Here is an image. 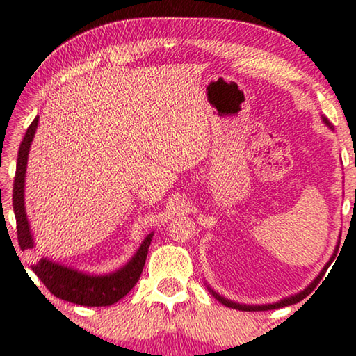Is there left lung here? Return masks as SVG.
<instances>
[{
  "label": "left lung",
  "instance_id": "left-lung-1",
  "mask_svg": "<svg viewBox=\"0 0 356 356\" xmlns=\"http://www.w3.org/2000/svg\"><path fill=\"white\" fill-rule=\"evenodd\" d=\"M322 120H323V124L327 125V127H330L331 130H334L333 129V125H331V122L330 120L325 118V116H322ZM339 243H341V237H339V240H337V245H336V248H334V251H333V256L330 257V261L323 265V268L321 270V273H318L314 280H312V282L311 284L308 286V287H305L303 291H300L298 293H293V295H291V297H286V298H282V300H280V301H275V303H267V305H245V303H237V301H232V300H227L226 297H222V295H220L218 292H215L212 287H210L207 282H206V287H207V291L213 295V297L220 301L221 305H225V306H227V308H232V309H238V311H268V309H278V308H284V306H291V305H293V303H298L300 300H303L306 295H308L312 289H314L316 286H317V282L322 280V276L325 275V272H327V268L330 267V264L333 262V259H334V256H336V252H337V250H339Z\"/></svg>",
  "mask_w": 356,
  "mask_h": 356
}]
</instances>
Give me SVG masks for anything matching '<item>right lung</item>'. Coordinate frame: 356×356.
<instances>
[{
	"label": "right lung",
	"mask_w": 356,
	"mask_h": 356,
	"mask_svg": "<svg viewBox=\"0 0 356 356\" xmlns=\"http://www.w3.org/2000/svg\"><path fill=\"white\" fill-rule=\"evenodd\" d=\"M38 124L39 116L29 125L20 144L14 179V193H12V204H14L17 220V236H19L22 251L35 246L31 226H29L26 216L25 179L29 149H31ZM152 237L154 232L147 234L130 261L111 273H86L81 270L72 268L70 265L51 261L48 257H42L38 264L33 265V272L39 276V280L44 282L48 291L56 295L58 298L81 306H110L125 297L140 280Z\"/></svg>",
	"instance_id": "obj_1"
}]
</instances>
